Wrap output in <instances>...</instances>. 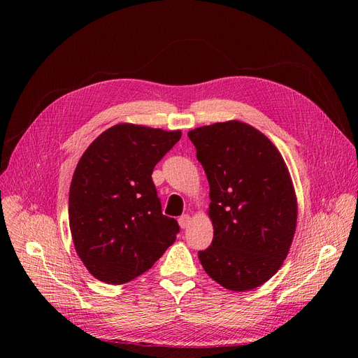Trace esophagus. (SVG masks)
<instances>
[{
  "instance_id": "34e87169",
  "label": "esophagus",
  "mask_w": 358,
  "mask_h": 358,
  "mask_svg": "<svg viewBox=\"0 0 358 358\" xmlns=\"http://www.w3.org/2000/svg\"><path fill=\"white\" fill-rule=\"evenodd\" d=\"M190 220H192V217H190L189 215H182V216H180V217H178L180 227H181L182 229H185V228L189 227V224H190Z\"/></svg>"
}]
</instances>
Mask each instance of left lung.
<instances>
[{"label": "left lung", "instance_id": "1", "mask_svg": "<svg viewBox=\"0 0 358 358\" xmlns=\"http://www.w3.org/2000/svg\"><path fill=\"white\" fill-rule=\"evenodd\" d=\"M210 185L213 241L199 251L204 271L224 289L252 290L286 259L297 203L283 157L267 136L242 122L189 131Z\"/></svg>", "mask_w": 358, "mask_h": 358}]
</instances>
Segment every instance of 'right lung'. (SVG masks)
I'll return each mask as SVG.
<instances>
[{
	"mask_svg": "<svg viewBox=\"0 0 358 358\" xmlns=\"http://www.w3.org/2000/svg\"><path fill=\"white\" fill-rule=\"evenodd\" d=\"M181 138L138 124H116L81 157L69 189V228L87 270L108 285L148 271L173 245L180 227L162 215L152 171Z\"/></svg>",
	"mask_w": 358,
	"mask_h": 358,
	"instance_id": "1",
	"label": "right lung"
}]
</instances>
